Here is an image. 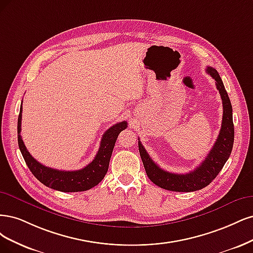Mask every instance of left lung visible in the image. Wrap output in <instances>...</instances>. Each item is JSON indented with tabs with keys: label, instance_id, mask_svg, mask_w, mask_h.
Returning <instances> with one entry per match:
<instances>
[{
	"label": "left lung",
	"instance_id": "obj_1",
	"mask_svg": "<svg viewBox=\"0 0 253 253\" xmlns=\"http://www.w3.org/2000/svg\"><path fill=\"white\" fill-rule=\"evenodd\" d=\"M206 71L214 79L217 90L221 94L223 103V120L219 134L212 149L210 150L207 158L201 163L199 167L186 174L171 173L166 170H163L151 160L138 138V150H140V156L146 173L152 183L163 189L177 192H190L203 189L204 187L208 186L214 180L230 157L234 141L231 102L218 72L212 67H207Z\"/></svg>",
	"mask_w": 253,
	"mask_h": 253
}]
</instances>
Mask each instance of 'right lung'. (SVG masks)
Returning a JSON list of instances; mask_svg holds the SVG:
<instances>
[{
  "instance_id": "add662e5",
  "label": "right lung",
  "mask_w": 253,
  "mask_h": 253,
  "mask_svg": "<svg viewBox=\"0 0 253 253\" xmlns=\"http://www.w3.org/2000/svg\"><path fill=\"white\" fill-rule=\"evenodd\" d=\"M21 122H22V106L18 119V143L22 156L25 160L30 171L38 180L49 187L51 189L62 192H79L91 189L99 184L107 173L111 153L115 147L117 138L121 131L127 128V122L111 126L106 131L101 140V145L95 158L91 163L80 170L65 171L49 168L39 163L26 149V146L21 136Z\"/></svg>"
}]
</instances>
